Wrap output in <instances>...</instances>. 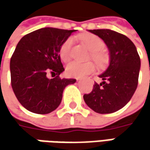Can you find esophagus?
Returning a JSON list of instances; mask_svg holds the SVG:
<instances>
[{
  "label": "esophagus",
  "instance_id": "esophagus-1",
  "mask_svg": "<svg viewBox=\"0 0 150 150\" xmlns=\"http://www.w3.org/2000/svg\"><path fill=\"white\" fill-rule=\"evenodd\" d=\"M79 80H80L79 78H77V81H79Z\"/></svg>",
  "mask_w": 150,
  "mask_h": 150
}]
</instances>
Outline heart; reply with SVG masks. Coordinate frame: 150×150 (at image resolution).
<instances>
[{
    "mask_svg": "<svg viewBox=\"0 0 150 150\" xmlns=\"http://www.w3.org/2000/svg\"><path fill=\"white\" fill-rule=\"evenodd\" d=\"M82 42L91 51V57L98 64H103L107 60L106 55L102 51L104 47L103 41L93 34H84L80 36ZM72 45V38H67L62 44L59 49V55L63 62H67L70 59V52ZM95 70L94 64L91 62H71L66 67L67 74L73 78H83L90 74Z\"/></svg>",
    "mask_w": 150,
    "mask_h": 150,
    "instance_id": "obj_1",
    "label": "heart"
}]
</instances>
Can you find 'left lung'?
I'll return each mask as SVG.
<instances>
[{"label": "left lung", "instance_id": "8db88e82", "mask_svg": "<svg viewBox=\"0 0 150 150\" xmlns=\"http://www.w3.org/2000/svg\"><path fill=\"white\" fill-rule=\"evenodd\" d=\"M104 42L109 51V65L94 83L93 91L84 94L86 104L98 113H111L124 108L131 99L137 86L140 57L133 42L121 33L109 29L88 30Z\"/></svg>", "mask_w": 150, "mask_h": 150}]
</instances>
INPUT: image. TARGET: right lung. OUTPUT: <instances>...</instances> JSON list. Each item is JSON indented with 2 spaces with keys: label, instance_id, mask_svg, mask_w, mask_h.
I'll list each match as a JSON object with an SVG mask.
<instances>
[{
  "label": "right lung",
  "instance_id": "add662e5",
  "mask_svg": "<svg viewBox=\"0 0 150 150\" xmlns=\"http://www.w3.org/2000/svg\"><path fill=\"white\" fill-rule=\"evenodd\" d=\"M76 30L44 27L26 34L11 58V87L16 98L28 111L47 114L60 105L62 93L73 78H60L64 71L59 49ZM49 73L56 77L48 79Z\"/></svg>",
  "mask_w": 150,
  "mask_h": 150
}]
</instances>
